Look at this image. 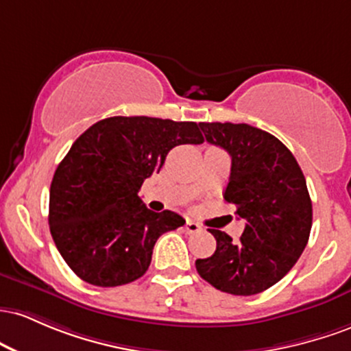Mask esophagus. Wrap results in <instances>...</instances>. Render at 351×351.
Segmentation results:
<instances>
[{
    "mask_svg": "<svg viewBox=\"0 0 351 351\" xmlns=\"http://www.w3.org/2000/svg\"><path fill=\"white\" fill-rule=\"evenodd\" d=\"M200 227L199 223H195L194 220H187L186 226H184V230L187 232V234H197V232H200Z\"/></svg>",
    "mask_w": 351,
    "mask_h": 351,
    "instance_id": "esophagus-1",
    "label": "esophagus"
}]
</instances>
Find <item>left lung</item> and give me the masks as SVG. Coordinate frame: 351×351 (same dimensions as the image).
<instances>
[{"label": "left lung", "instance_id": "1", "mask_svg": "<svg viewBox=\"0 0 351 351\" xmlns=\"http://www.w3.org/2000/svg\"><path fill=\"white\" fill-rule=\"evenodd\" d=\"M207 143L232 157L223 199L245 220L242 237L208 228L217 249L197 258L200 277L220 292L261 293L282 280L306 247L312 200L292 152L271 134L249 124L200 123Z\"/></svg>", "mask_w": 351, "mask_h": 351}]
</instances>
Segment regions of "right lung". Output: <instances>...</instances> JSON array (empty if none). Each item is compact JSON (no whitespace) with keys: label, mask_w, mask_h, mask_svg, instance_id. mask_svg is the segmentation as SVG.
I'll list each match as a JSON object with an SVG mask.
<instances>
[{"label":"right lung","mask_w":351,"mask_h":351,"mask_svg":"<svg viewBox=\"0 0 351 351\" xmlns=\"http://www.w3.org/2000/svg\"><path fill=\"white\" fill-rule=\"evenodd\" d=\"M202 143L199 124L147 116L108 117L74 141L51 182L49 230L77 277L97 287L143 277L157 239L186 220L149 210L141 186L172 147Z\"/></svg>","instance_id":"right-lung-1"}]
</instances>
